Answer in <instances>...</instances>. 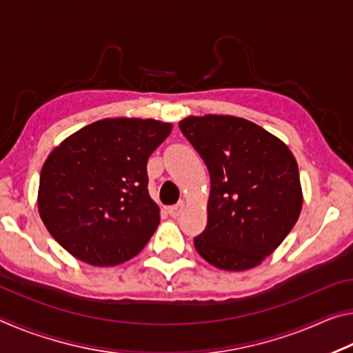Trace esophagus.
<instances>
[{"mask_svg": "<svg viewBox=\"0 0 353 353\" xmlns=\"http://www.w3.org/2000/svg\"><path fill=\"white\" fill-rule=\"evenodd\" d=\"M183 207H185L183 202H179V204H176V205L168 207L170 216H172V218H179V216H181V213L183 212Z\"/></svg>", "mask_w": 353, "mask_h": 353, "instance_id": "34e87169", "label": "esophagus"}]
</instances>
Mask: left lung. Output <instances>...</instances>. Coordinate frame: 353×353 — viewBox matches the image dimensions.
Wrapping results in <instances>:
<instances>
[{"label": "left lung", "mask_w": 353, "mask_h": 353, "mask_svg": "<svg viewBox=\"0 0 353 353\" xmlns=\"http://www.w3.org/2000/svg\"><path fill=\"white\" fill-rule=\"evenodd\" d=\"M179 128L210 174L207 227L194 238L196 250L224 271L259 266L302 210L294 155L276 135L244 118L188 117Z\"/></svg>", "instance_id": "obj_1"}]
</instances>
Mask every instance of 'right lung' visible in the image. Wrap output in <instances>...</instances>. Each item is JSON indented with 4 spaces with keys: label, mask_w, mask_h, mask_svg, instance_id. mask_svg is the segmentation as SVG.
Segmentation results:
<instances>
[{
    "label": "right lung",
    "mask_w": 353,
    "mask_h": 353,
    "mask_svg": "<svg viewBox=\"0 0 353 353\" xmlns=\"http://www.w3.org/2000/svg\"><path fill=\"white\" fill-rule=\"evenodd\" d=\"M171 129L157 119L105 118L52 149L37 205L65 250L88 265L115 266L145 248L160 223L146 165Z\"/></svg>",
    "instance_id": "right-lung-1"
}]
</instances>
